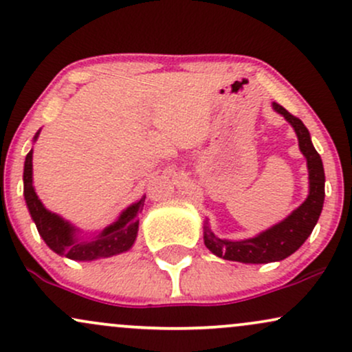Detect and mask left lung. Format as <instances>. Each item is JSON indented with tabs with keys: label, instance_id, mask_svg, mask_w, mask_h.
I'll use <instances>...</instances> for the list:
<instances>
[{
	"label": "left lung",
	"instance_id": "obj_1",
	"mask_svg": "<svg viewBox=\"0 0 352 352\" xmlns=\"http://www.w3.org/2000/svg\"><path fill=\"white\" fill-rule=\"evenodd\" d=\"M273 109L285 117L296 132L300 151L308 162L309 195L292 215L248 240H221L213 235L208 223H205V246L223 260L241 261V263H272V261L285 260L305 243L321 215L322 204H324V168H322L321 157L311 142L306 125L280 104L273 102Z\"/></svg>",
	"mask_w": 352,
	"mask_h": 352
}]
</instances>
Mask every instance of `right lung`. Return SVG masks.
<instances>
[{
  "instance_id": "add662e5",
  "label": "right lung",
  "mask_w": 352,
  "mask_h": 352,
  "mask_svg": "<svg viewBox=\"0 0 352 352\" xmlns=\"http://www.w3.org/2000/svg\"><path fill=\"white\" fill-rule=\"evenodd\" d=\"M38 135L39 132H36L34 140L38 139ZM23 182L24 200H26L31 218L34 220L39 235L54 253L69 260L92 261L99 258L116 256L131 250L134 245L137 232H139V213L144 207L145 197L125 208L114 223L104 228L92 240H79L76 235V228L69 221L50 212L36 195L33 187V148L28 152L26 160H24Z\"/></svg>"
}]
</instances>
